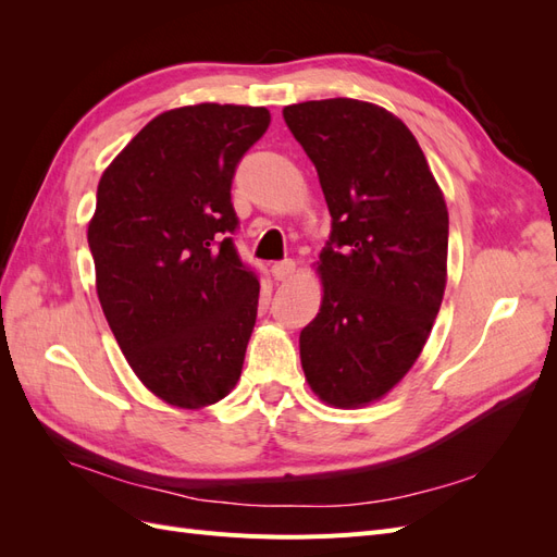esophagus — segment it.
<instances>
[{"mask_svg": "<svg viewBox=\"0 0 557 557\" xmlns=\"http://www.w3.org/2000/svg\"><path fill=\"white\" fill-rule=\"evenodd\" d=\"M293 274H295V262L293 260H283V262H276L272 267L274 281H288Z\"/></svg>", "mask_w": 557, "mask_h": 557, "instance_id": "1", "label": "esophagus"}]
</instances>
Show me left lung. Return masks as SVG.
I'll list each match as a JSON object with an SVG mask.
<instances>
[{"label":"left lung","instance_id":"8db88e82","mask_svg":"<svg viewBox=\"0 0 557 557\" xmlns=\"http://www.w3.org/2000/svg\"><path fill=\"white\" fill-rule=\"evenodd\" d=\"M315 164L332 237L323 299L299 334L301 369L330 407L379 401L418 360L446 290L448 209L411 129L379 104L334 97L283 109Z\"/></svg>","mask_w":557,"mask_h":557}]
</instances>
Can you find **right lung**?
<instances>
[{
	"mask_svg": "<svg viewBox=\"0 0 557 557\" xmlns=\"http://www.w3.org/2000/svg\"><path fill=\"white\" fill-rule=\"evenodd\" d=\"M264 107L193 104L156 115L97 185L95 288L150 393L205 409L237 385L260 283L239 260L232 178L269 127Z\"/></svg>",
	"mask_w": 557,
	"mask_h": 557,
	"instance_id": "obj_1",
	"label": "right lung"
}]
</instances>
